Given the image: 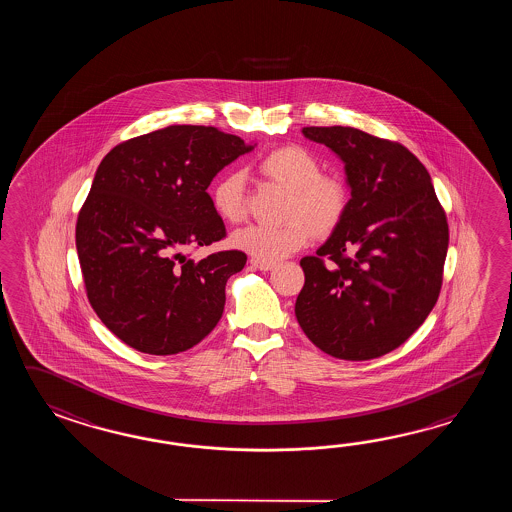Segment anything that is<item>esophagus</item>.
Segmentation results:
<instances>
[{"label": "esophagus", "instance_id": "34e87169", "mask_svg": "<svg viewBox=\"0 0 512 512\" xmlns=\"http://www.w3.org/2000/svg\"><path fill=\"white\" fill-rule=\"evenodd\" d=\"M251 263L252 267H256L260 271H271V269H274V263H269V261L251 260Z\"/></svg>", "mask_w": 512, "mask_h": 512}]
</instances>
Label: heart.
<instances>
[{
  "label": "heart",
  "mask_w": 512,
  "mask_h": 512,
  "mask_svg": "<svg viewBox=\"0 0 512 512\" xmlns=\"http://www.w3.org/2000/svg\"><path fill=\"white\" fill-rule=\"evenodd\" d=\"M263 177L287 190L285 221L280 225H249L232 234V245L254 260H283L302 249L316 234H329L348 210L349 190L342 177L322 174V164L302 146H282L263 155L258 163ZM212 207L227 223L245 216V177L223 175L212 188Z\"/></svg>",
  "instance_id": "heart-1"
}]
</instances>
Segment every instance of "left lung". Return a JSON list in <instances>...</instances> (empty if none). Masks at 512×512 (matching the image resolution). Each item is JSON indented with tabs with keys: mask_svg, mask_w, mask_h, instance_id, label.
Returning <instances> with one entry per match:
<instances>
[{
	"mask_svg": "<svg viewBox=\"0 0 512 512\" xmlns=\"http://www.w3.org/2000/svg\"><path fill=\"white\" fill-rule=\"evenodd\" d=\"M302 133L342 159L351 199L316 256L300 261L296 320L335 359H377L434 309L448 249L445 210L428 170L403 144L349 126Z\"/></svg>",
	"mask_w": 512,
	"mask_h": 512,
	"instance_id": "8db88e82",
	"label": "left lung"
}]
</instances>
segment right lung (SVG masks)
I'll list each match as a JSON object with an SVG mask.
<instances>
[{"label":"right lung","instance_id":"obj_1","mask_svg":"<svg viewBox=\"0 0 512 512\" xmlns=\"http://www.w3.org/2000/svg\"><path fill=\"white\" fill-rule=\"evenodd\" d=\"M254 146L212 126H168L98 164L78 214V260L89 304L130 348L175 355L218 326L227 280L247 256L183 252L225 238L207 188Z\"/></svg>","mask_w":512,"mask_h":512}]
</instances>
